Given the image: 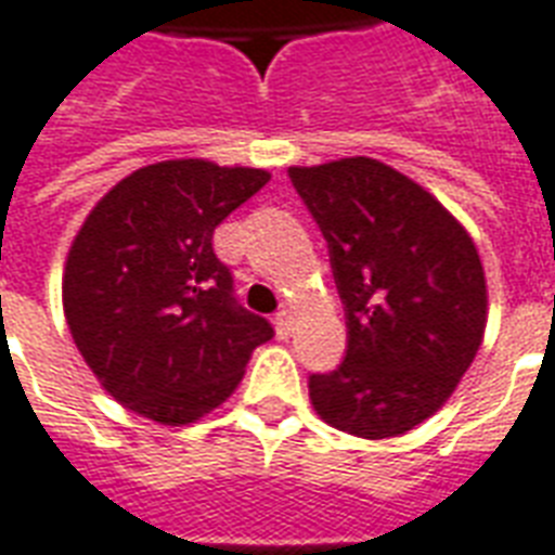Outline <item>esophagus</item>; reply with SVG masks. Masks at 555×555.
I'll use <instances>...</instances> for the list:
<instances>
[{
  "label": "esophagus",
  "mask_w": 555,
  "mask_h": 555,
  "mask_svg": "<svg viewBox=\"0 0 555 555\" xmlns=\"http://www.w3.org/2000/svg\"><path fill=\"white\" fill-rule=\"evenodd\" d=\"M273 325H276V334H279V337L285 340V337H291V332H294V314H291V311H285V308H282V311H279V314L273 317Z\"/></svg>",
  "instance_id": "1"
}]
</instances>
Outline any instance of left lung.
<instances>
[{
    "label": "left lung",
    "instance_id": "8db88e82",
    "mask_svg": "<svg viewBox=\"0 0 555 555\" xmlns=\"http://www.w3.org/2000/svg\"><path fill=\"white\" fill-rule=\"evenodd\" d=\"M328 244L346 311V358L308 378L332 428L408 434L456 390L483 344L486 276L463 223L370 156L287 168Z\"/></svg>",
    "mask_w": 555,
    "mask_h": 555
}]
</instances>
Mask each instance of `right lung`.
<instances>
[{
	"mask_svg": "<svg viewBox=\"0 0 555 555\" xmlns=\"http://www.w3.org/2000/svg\"><path fill=\"white\" fill-rule=\"evenodd\" d=\"M270 175L206 159L139 168L72 241L63 314L101 387L139 416L189 425L230 399L273 325L232 296L215 227Z\"/></svg>",
	"mask_w": 555,
	"mask_h": 555,
	"instance_id": "add662e5",
	"label": "right lung"
}]
</instances>
